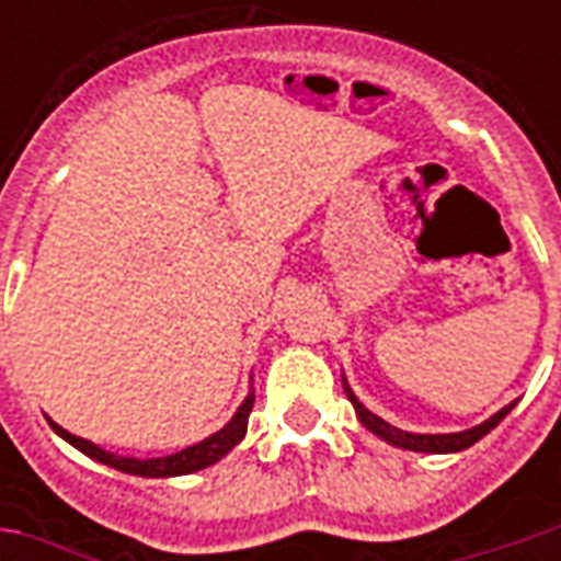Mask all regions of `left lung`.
Listing matches in <instances>:
<instances>
[{
  "instance_id": "left-lung-1",
  "label": "left lung",
  "mask_w": 561,
  "mask_h": 561,
  "mask_svg": "<svg viewBox=\"0 0 561 561\" xmlns=\"http://www.w3.org/2000/svg\"><path fill=\"white\" fill-rule=\"evenodd\" d=\"M345 393H348L354 412H357V421L364 423L369 433H376L378 438H385L388 445L402 447V450H417V454H454V450H466V447H471L474 442H481L483 435L490 433V430H495L499 423L505 421V414L514 409V402H511V405H505L502 412H495L490 421L478 423V426H471V430H462V433L421 435V433H405V430H397V426H390L388 421H381L378 414L369 412L364 402L354 397L348 385H345Z\"/></svg>"
}]
</instances>
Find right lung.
<instances>
[{"mask_svg": "<svg viewBox=\"0 0 561 561\" xmlns=\"http://www.w3.org/2000/svg\"><path fill=\"white\" fill-rule=\"evenodd\" d=\"M252 405H255V393H249L243 400V405L237 409L231 421L221 426L219 433H213L204 442H197L192 447H183L180 454H171V457H156V459H138V457H119V454H111V450H104V447L92 445L87 438H80V435H71L68 430H62L59 423L50 421L56 433L66 438L68 445H75L80 454H87V457L99 459L104 466H111V469L126 471V474H140V478H173V474H192V471H201L213 466V462H219L231 447H237L243 442L245 426H249V412H252Z\"/></svg>", "mask_w": 561, "mask_h": 561, "instance_id": "obj_1", "label": "right lung"}]
</instances>
